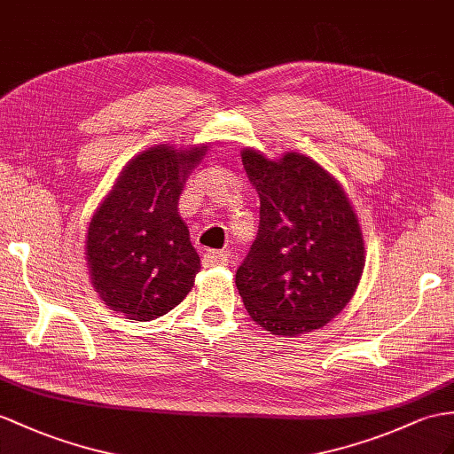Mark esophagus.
Listing matches in <instances>:
<instances>
[{
  "instance_id": "esophagus-1",
  "label": "esophagus",
  "mask_w": 454,
  "mask_h": 454,
  "mask_svg": "<svg viewBox=\"0 0 454 454\" xmlns=\"http://www.w3.org/2000/svg\"><path fill=\"white\" fill-rule=\"evenodd\" d=\"M202 262L206 268H212V265H227L229 263V256L225 252H219V250H206Z\"/></svg>"
}]
</instances>
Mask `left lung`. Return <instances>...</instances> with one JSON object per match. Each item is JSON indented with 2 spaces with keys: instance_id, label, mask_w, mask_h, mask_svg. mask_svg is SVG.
Returning a JSON list of instances; mask_svg holds the SVG:
<instances>
[{
  "instance_id": "obj_1",
  "label": "left lung",
  "mask_w": 454,
  "mask_h": 454,
  "mask_svg": "<svg viewBox=\"0 0 454 454\" xmlns=\"http://www.w3.org/2000/svg\"><path fill=\"white\" fill-rule=\"evenodd\" d=\"M242 165L260 196L258 235L235 278L242 302L273 335L324 327L355 294L366 262L355 209L302 153L271 161L245 148Z\"/></svg>"
}]
</instances>
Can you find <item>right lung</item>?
Returning a JSON list of instances; mask_svg holds the SVG:
<instances>
[{"instance_id": "obj_1", "label": "right lung", "mask_w": 454, "mask_h": 454, "mask_svg": "<svg viewBox=\"0 0 454 454\" xmlns=\"http://www.w3.org/2000/svg\"><path fill=\"white\" fill-rule=\"evenodd\" d=\"M206 150L160 144L138 153L96 209L86 262L98 296L114 312L150 322L192 289L200 258L176 204Z\"/></svg>"}]
</instances>
